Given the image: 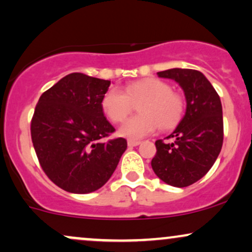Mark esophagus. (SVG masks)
Segmentation results:
<instances>
[{
    "mask_svg": "<svg viewBox=\"0 0 252 252\" xmlns=\"http://www.w3.org/2000/svg\"><path fill=\"white\" fill-rule=\"evenodd\" d=\"M139 144H141V141H135V139H129L128 141L129 147H137Z\"/></svg>",
    "mask_w": 252,
    "mask_h": 252,
    "instance_id": "esophagus-1",
    "label": "esophagus"
}]
</instances>
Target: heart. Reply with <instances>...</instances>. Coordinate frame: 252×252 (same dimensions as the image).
<instances>
[{"label": "heart", "instance_id": "1", "mask_svg": "<svg viewBox=\"0 0 252 252\" xmlns=\"http://www.w3.org/2000/svg\"><path fill=\"white\" fill-rule=\"evenodd\" d=\"M138 104L141 114L128 118L118 129L121 136L139 139L150 135L159 126L175 128L183 118L186 103L180 94L172 92L170 84L158 78H144L126 84L123 90L110 88L102 97L103 111L115 123L122 122Z\"/></svg>", "mask_w": 252, "mask_h": 252}]
</instances>
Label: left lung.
Segmentation results:
<instances>
[{
    "instance_id": "obj_1",
    "label": "left lung",
    "mask_w": 252,
    "mask_h": 252,
    "mask_svg": "<svg viewBox=\"0 0 252 252\" xmlns=\"http://www.w3.org/2000/svg\"><path fill=\"white\" fill-rule=\"evenodd\" d=\"M180 84L187 98V111L166 138L157 139L151 160L157 177L177 188L189 187L210 170L223 145V113L220 98L201 71L174 68L157 72Z\"/></svg>"
}]
</instances>
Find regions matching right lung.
<instances>
[{"label": "right lung", "mask_w": 252, "mask_h": 252, "mask_svg": "<svg viewBox=\"0 0 252 252\" xmlns=\"http://www.w3.org/2000/svg\"><path fill=\"white\" fill-rule=\"evenodd\" d=\"M110 81L72 72L42 94L30 124L41 168L61 189L89 193L107 183L126 139L103 141L115 131L103 114Z\"/></svg>", "instance_id": "right-lung-1"}]
</instances>
